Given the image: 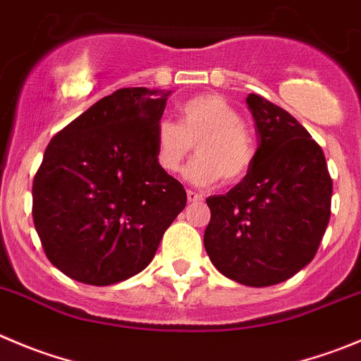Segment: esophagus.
I'll list each match as a JSON object with an SVG mask.
<instances>
[{
    "label": "esophagus",
    "instance_id": "1",
    "mask_svg": "<svg viewBox=\"0 0 361 361\" xmlns=\"http://www.w3.org/2000/svg\"><path fill=\"white\" fill-rule=\"evenodd\" d=\"M187 200H188V203H197V201L203 200V196H201L200 192H196V190H187Z\"/></svg>",
    "mask_w": 361,
    "mask_h": 361
}]
</instances>
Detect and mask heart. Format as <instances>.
<instances>
[{"label":"heart","mask_w":361,"mask_h":361,"mask_svg":"<svg viewBox=\"0 0 361 361\" xmlns=\"http://www.w3.org/2000/svg\"><path fill=\"white\" fill-rule=\"evenodd\" d=\"M180 123L161 121L157 126V161L165 173H178L197 144L200 157L185 169L194 185L238 181L255 160V142L237 110L219 94H200L178 109Z\"/></svg>","instance_id":"obj_1"}]
</instances>
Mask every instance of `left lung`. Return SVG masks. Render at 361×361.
<instances>
[{
  "label": "left lung",
  "mask_w": 361,
  "mask_h": 361,
  "mask_svg": "<svg viewBox=\"0 0 361 361\" xmlns=\"http://www.w3.org/2000/svg\"><path fill=\"white\" fill-rule=\"evenodd\" d=\"M245 103L258 149L240 183L207 200L204 249L226 278L269 287L313 260L331 215L333 181L321 146L287 110L258 94Z\"/></svg>",
  "instance_id": "obj_1"
}]
</instances>
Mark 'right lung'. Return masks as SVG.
I'll return each instance as SVG.
<instances>
[{
	"mask_svg": "<svg viewBox=\"0 0 361 361\" xmlns=\"http://www.w3.org/2000/svg\"><path fill=\"white\" fill-rule=\"evenodd\" d=\"M171 92L116 90L44 151L33 224L46 257L69 278L106 287L139 274L187 204L183 185L160 169L154 153Z\"/></svg>",
	"mask_w": 361,
	"mask_h": 361,
	"instance_id": "right-lung-1",
	"label": "right lung"
}]
</instances>
